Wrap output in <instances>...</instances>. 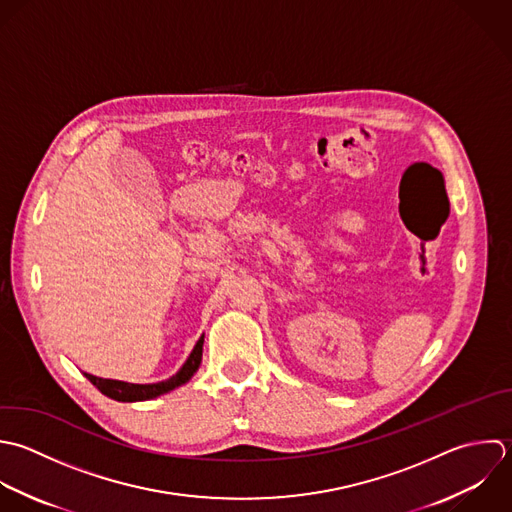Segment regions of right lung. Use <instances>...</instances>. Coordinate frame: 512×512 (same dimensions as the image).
<instances>
[{
    "instance_id": "1",
    "label": "right lung",
    "mask_w": 512,
    "mask_h": 512,
    "mask_svg": "<svg viewBox=\"0 0 512 512\" xmlns=\"http://www.w3.org/2000/svg\"><path fill=\"white\" fill-rule=\"evenodd\" d=\"M201 353H203V337L197 341L195 349L191 351L189 359L185 361V365L179 369L177 375H173L171 379L167 381H161V383H153V385H133V383H123V381H113V379H99V377H93V375H87L85 377L107 397L115 399V401H123V403H133V401H147V399H153V397H159L167 391H173L175 387L187 383L193 373L199 369L201 365Z\"/></svg>"
}]
</instances>
